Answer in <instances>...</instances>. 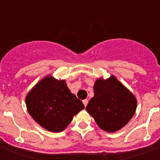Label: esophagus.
<instances>
[{
  "label": "esophagus",
  "mask_w": 160,
  "mask_h": 160,
  "mask_svg": "<svg viewBox=\"0 0 160 160\" xmlns=\"http://www.w3.org/2000/svg\"><path fill=\"white\" fill-rule=\"evenodd\" d=\"M82 102H83V104H84L85 107H87V103H88V100H87V99H84L82 101Z\"/></svg>",
  "instance_id": "esophagus-1"
}]
</instances>
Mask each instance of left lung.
Instances as JSON below:
<instances>
[{
  "label": "left lung",
  "mask_w": 160,
  "mask_h": 160,
  "mask_svg": "<svg viewBox=\"0 0 160 160\" xmlns=\"http://www.w3.org/2000/svg\"><path fill=\"white\" fill-rule=\"evenodd\" d=\"M94 91V96L86 110L103 131H118L135 114L136 98L114 76L111 75L106 80L97 79Z\"/></svg>",
  "instance_id": "1"
}]
</instances>
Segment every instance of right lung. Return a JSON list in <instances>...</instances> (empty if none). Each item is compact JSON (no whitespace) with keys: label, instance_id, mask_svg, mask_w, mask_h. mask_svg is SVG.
I'll return each instance as SVG.
<instances>
[{"label":"right lung","instance_id":"add662e5","mask_svg":"<svg viewBox=\"0 0 160 160\" xmlns=\"http://www.w3.org/2000/svg\"><path fill=\"white\" fill-rule=\"evenodd\" d=\"M25 103L29 114L42 128L61 132L73 116L84 109L82 102L72 94L65 80L46 76L28 93Z\"/></svg>","mask_w":160,"mask_h":160}]
</instances>
